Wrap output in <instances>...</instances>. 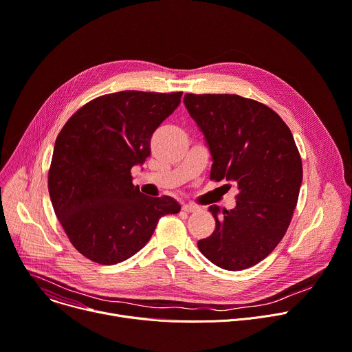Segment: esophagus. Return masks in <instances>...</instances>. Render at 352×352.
I'll return each mask as SVG.
<instances>
[{"mask_svg": "<svg viewBox=\"0 0 352 352\" xmlns=\"http://www.w3.org/2000/svg\"><path fill=\"white\" fill-rule=\"evenodd\" d=\"M182 210L186 212V213H192V212H197V210H198V206L190 205V204H184V205H182Z\"/></svg>", "mask_w": 352, "mask_h": 352, "instance_id": "34e87169", "label": "esophagus"}]
</instances>
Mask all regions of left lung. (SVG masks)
Returning a JSON list of instances; mask_svg holds the SVG:
<instances>
[{
  "instance_id": "obj_1",
  "label": "left lung",
  "mask_w": 352,
  "mask_h": 352,
  "mask_svg": "<svg viewBox=\"0 0 352 352\" xmlns=\"http://www.w3.org/2000/svg\"><path fill=\"white\" fill-rule=\"evenodd\" d=\"M184 104L210 150V179L239 189L234 209L219 216L209 206L216 228L198 248L223 270L250 268L279 244L298 204L303 170L292 132L271 108L240 95L185 94Z\"/></svg>"
}]
</instances>
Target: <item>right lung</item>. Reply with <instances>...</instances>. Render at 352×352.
Returning <instances> with one entry per match:
<instances>
[{"label":"right lung","mask_w":352,"mask_h":352,"mask_svg":"<svg viewBox=\"0 0 352 352\" xmlns=\"http://www.w3.org/2000/svg\"><path fill=\"white\" fill-rule=\"evenodd\" d=\"M182 92L120 91L81 107L60 131L47 186L69 240L88 260L113 265L150 240L158 219L178 213L170 197H146L132 167L150 155L157 127L179 105Z\"/></svg>","instance_id":"add662e5"}]
</instances>
